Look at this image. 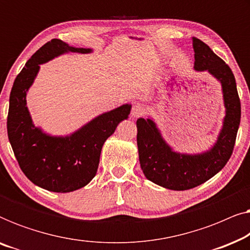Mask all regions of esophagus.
<instances>
[{"instance_id":"1","label":"esophagus","mask_w":250,"mask_h":250,"mask_svg":"<svg viewBox=\"0 0 250 250\" xmlns=\"http://www.w3.org/2000/svg\"><path fill=\"white\" fill-rule=\"evenodd\" d=\"M146 112V108L145 105L141 104H135L133 105L132 108V117L133 118H136V117H140V116H142L143 114Z\"/></svg>"}]
</instances>
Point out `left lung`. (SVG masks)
I'll return each mask as SVG.
<instances>
[{
	"mask_svg": "<svg viewBox=\"0 0 250 250\" xmlns=\"http://www.w3.org/2000/svg\"><path fill=\"white\" fill-rule=\"evenodd\" d=\"M192 45L194 70L207 71L222 86L225 116L214 146L207 151L193 155L174 151L153 119L136 121L139 160L143 174L151 182L176 191L200 186L227 165L233 151L241 117L240 99L230 67L197 37H192Z\"/></svg>",
	"mask_w": 250,
	"mask_h": 250,
	"instance_id": "1",
	"label": "left lung"
}]
</instances>
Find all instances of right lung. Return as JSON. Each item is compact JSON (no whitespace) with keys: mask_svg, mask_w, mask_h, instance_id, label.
Masks as SVG:
<instances>
[{"mask_svg":"<svg viewBox=\"0 0 250 250\" xmlns=\"http://www.w3.org/2000/svg\"><path fill=\"white\" fill-rule=\"evenodd\" d=\"M91 53L92 49L70 46L53 39L27 61L10 93L8 136L23 174L52 192H71L88 184L98 170L102 146L117 125L128 118L132 105L126 104L104 112L66 136L47 134L34 125L27 108V92L39 74L40 64L63 53Z\"/></svg>","mask_w":250,"mask_h":250,"instance_id":"1","label":"right lung"}]
</instances>
